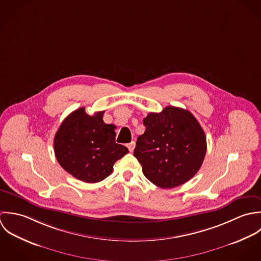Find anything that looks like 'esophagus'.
<instances>
[{"mask_svg": "<svg viewBox=\"0 0 261 261\" xmlns=\"http://www.w3.org/2000/svg\"><path fill=\"white\" fill-rule=\"evenodd\" d=\"M127 147H128V149H129L130 152H133V150H134V148H135V142H134V141L130 142V143L127 145Z\"/></svg>", "mask_w": 261, "mask_h": 261, "instance_id": "obj_1", "label": "esophagus"}]
</instances>
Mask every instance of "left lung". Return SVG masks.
Here are the masks:
<instances>
[{"instance_id": "obj_1", "label": "left lung", "mask_w": 261, "mask_h": 261, "mask_svg": "<svg viewBox=\"0 0 261 261\" xmlns=\"http://www.w3.org/2000/svg\"><path fill=\"white\" fill-rule=\"evenodd\" d=\"M145 132L137 138L134 156L147 179L162 189L190 180L201 168L207 151L206 135L188 110L167 106L143 120Z\"/></svg>"}]
</instances>
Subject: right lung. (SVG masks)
<instances>
[{
    "instance_id": "right-lung-1",
    "label": "right lung",
    "mask_w": 261,
    "mask_h": 261,
    "mask_svg": "<svg viewBox=\"0 0 261 261\" xmlns=\"http://www.w3.org/2000/svg\"><path fill=\"white\" fill-rule=\"evenodd\" d=\"M105 111L94 116L80 108L61 123L54 137V153L61 167L75 178L90 184L108 177L115 162L129 152L115 142V126L103 121Z\"/></svg>"
}]
</instances>
